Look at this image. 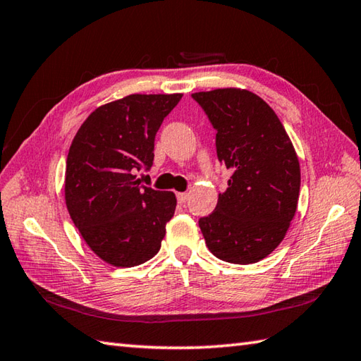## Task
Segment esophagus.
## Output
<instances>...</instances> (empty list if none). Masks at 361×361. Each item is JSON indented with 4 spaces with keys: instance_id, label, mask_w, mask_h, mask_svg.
<instances>
[{
    "instance_id": "esophagus-1",
    "label": "esophagus",
    "mask_w": 361,
    "mask_h": 361,
    "mask_svg": "<svg viewBox=\"0 0 361 361\" xmlns=\"http://www.w3.org/2000/svg\"><path fill=\"white\" fill-rule=\"evenodd\" d=\"M176 200H178L180 204H185L189 200V194L188 192H180L176 194Z\"/></svg>"
}]
</instances>
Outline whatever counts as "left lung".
<instances>
[{"instance_id": "8db88e82", "label": "left lung", "mask_w": 361, "mask_h": 361, "mask_svg": "<svg viewBox=\"0 0 361 361\" xmlns=\"http://www.w3.org/2000/svg\"><path fill=\"white\" fill-rule=\"evenodd\" d=\"M216 128L217 158L233 172L198 225L214 256L248 265L267 257L293 220L301 171L286 128L264 99L239 88L192 94Z\"/></svg>"}]
</instances>
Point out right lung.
<instances>
[{
    "instance_id": "right-lung-1",
    "label": "right lung",
    "mask_w": 361,
    "mask_h": 361,
    "mask_svg": "<svg viewBox=\"0 0 361 361\" xmlns=\"http://www.w3.org/2000/svg\"><path fill=\"white\" fill-rule=\"evenodd\" d=\"M183 94H130L99 106L75 133L66 158L65 200L83 240L106 264L135 267L161 248L176 198L142 186L155 136Z\"/></svg>"
}]
</instances>
